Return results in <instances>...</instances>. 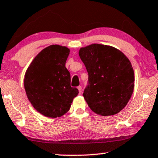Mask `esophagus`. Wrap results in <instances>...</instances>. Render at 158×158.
I'll list each match as a JSON object with an SVG mask.
<instances>
[{"label":"esophagus","mask_w":158,"mask_h":158,"mask_svg":"<svg viewBox=\"0 0 158 158\" xmlns=\"http://www.w3.org/2000/svg\"><path fill=\"white\" fill-rule=\"evenodd\" d=\"M77 89H78V90H79V94H81V92H82V88H81V86H79L78 87H77Z\"/></svg>","instance_id":"obj_1"}]
</instances>
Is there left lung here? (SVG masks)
Masks as SVG:
<instances>
[{
    "label": "left lung",
    "instance_id": "1",
    "mask_svg": "<svg viewBox=\"0 0 158 158\" xmlns=\"http://www.w3.org/2000/svg\"><path fill=\"white\" fill-rule=\"evenodd\" d=\"M79 55L89 74L83 96L90 108L102 116L118 113L134 91L131 62L118 49L98 44L81 48Z\"/></svg>",
    "mask_w": 158,
    "mask_h": 158
}]
</instances>
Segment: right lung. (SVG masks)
Segmentation results:
<instances>
[{
    "instance_id": "right-lung-1",
    "label": "right lung",
    "mask_w": 158,
    "mask_h": 158,
    "mask_svg": "<svg viewBox=\"0 0 158 158\" xmlns=\"http://www.w3.org/2000/svg\"><path fill=\"white\" fill-rule=\"evenodd\" d=\"M69 49L51 45L39 52L25 73L24 85L27 96L40 113L51 118L69 111L77 88L70 86V73L65 67Z\"/></svg>"
}]
</instances>
